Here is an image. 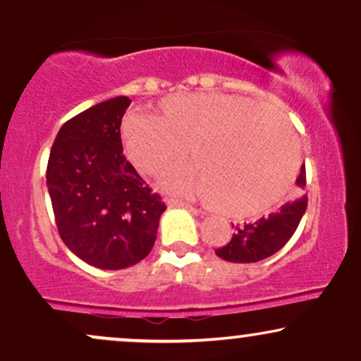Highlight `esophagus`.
Segmentation results:
<instances>
[{
    "instance_id": "34e87169",
    "label": "esophagus",
    "mask_w": 361,
    "mask_h": 361,
    "mask_svg": "<svg viewBox=\"0 0 361 361\" xmlns=\"http://www.w3.org/2000/svg\"><path fill=\"white\" fill-rule=\"evenodd\" d=\"M166 205L168 207H192V205L185 204V202L178 200V198H166Z\"/></svg>"
}]
</instances>
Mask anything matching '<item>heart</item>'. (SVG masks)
I'll return each instance as SVG.
<instances>
[{
	"instance_id": "obj_1",
	"label": "heart",
	"mask_w": 361,
	"mask_h": 361,
	"mask_svg": "<svg viewBox=\"0 0 361 361\" xmlns=\"http://www.w3.org/2000/svg\"><path fill=\"white\" fill-rule=\"evenodd\" d=\"M122 142L144 175L163 173L188 147L193 164L169 173L164 185L231 217H258L279 205L300 166L287 120L235 94H171L154 117L127 115Z\"/></svg>"
}]
</instances>
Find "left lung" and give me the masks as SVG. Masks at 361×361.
<instances>
[{
    "mask_svg": "<svg viewBox=\"0 0 361 361\" xmlns=\"http://www.w3.org/2000/svg\"><path fill=\"white\" fill-rule=\"evenodd\" d=\"M295 183L305 188V168H300V175ZM307 209V195L280 207L279 212L268 217H261L252 224L235 227L233 239L215 250L219 258L231 263H256L280 251L299 227L302 215ZM234 227V226H233Z\"/></svg>",
    "mask_w": 361,
    "mask_h": 361,
    "instance_id": "obj_1",
    "label": "left lung"
}]
</instances>
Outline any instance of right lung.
<instances>
[{"instance_id":"obj_1","label":"right lung","mask_w":361,"mask_h":361,"mask_svg":"<svg viewBox=\"0 0 361 361\" xmlns=\"http://www.w3.org/2000/svg\"><path fill=\"white\" fill-rule=\"evenodd\" d=\"M128 105L130 98L117 97L68 120L47 163L61 239L102 270H123L146 258L166 210L123 156L120 123Z\"/></svg>"}]
</instances>
